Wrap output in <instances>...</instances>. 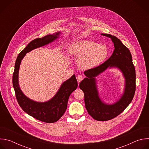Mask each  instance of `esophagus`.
<instances>
[{"label": "esophagus", "mask_w": 149, "mask_h": 149, "mask_svg": "<svg viewBox=\"0 0 149 149\" xmlns=\"http://www.w3.org/2000/svg\"><path fill=\"white\" fill-rule=\"evenodd\" d=\"M77 81H78V82L79 83V82H81L83 79V77L82 75H79L77 76Z\"/></svg>", "instance_id": "obj_1"}]
</instances>
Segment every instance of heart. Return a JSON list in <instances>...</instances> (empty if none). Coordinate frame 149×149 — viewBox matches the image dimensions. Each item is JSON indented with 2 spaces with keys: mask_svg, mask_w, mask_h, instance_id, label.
<instances>
[{
  "mask_svg": "<svg viewBox=\"0 0 149 149\" xmlns=\"http://www.w3.org/2000/svg\"><path fill=\"white\" fill-rule=\"evenodd\" d=\"M71 55L81 57L79 66L83 70L94 68L102 63L109 55V50L105 45L97 42L83 40L74 42L70 48Z\"/></svg>",
  "mask_w": 149,
  "mask_h": 149,
  "instance_id": "1",
  "label": "heart"
}]
</instances>
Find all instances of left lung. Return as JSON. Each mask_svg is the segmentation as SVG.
<instances>
[{"mask_svg": "<svg viewBox=\"0 0 149 149\" xmlns=\"http://www.w3.org/2000/svg\"><path fill=\"white\" fill-rule=\"evenodd\" d=\"M101 35L111 38L114 46V52L101 65L84 71L87 77L79 83V87L84 93L85 105L88 114L97 121H107L118 116L132 102L136 91V72L129 49L115 36ZM111 68L121 71L125 79V86L120 98L114 104H107L99 97L95 77Z\"/></svg>", "mask_w": 149, "mask_h": 149, "instance_id": "obj_1", "label": "left lung"}]
</instances>
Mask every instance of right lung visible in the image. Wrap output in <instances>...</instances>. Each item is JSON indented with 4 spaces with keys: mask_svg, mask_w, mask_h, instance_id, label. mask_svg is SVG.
Instances as JSON below:
<instances>
[{
    "mask_svg": "<svg viewBox=\"0 0 149 149\" xmlns=\"http://www.w3.org/2000/svg\"><path fill=\"white\" fill-rule=\"evenodd\" d=\"M60 34L61 32H58L42 38L35 39L29 42L17 57L12 77L15 95L20 107L25 112L36 120L49 123L57 121L65 112L70 95L78 87L75 75H73L70 78L63 82L56 94L51 100L46 102H37L28 98L20 90L18 74L21 61L26 53L51 43L59 37Z\"/></svg>",
    "mask_w": 149,
    "mask_h": 149,
    "instance_id": "obj_1",
    "label": "right lung"
}]
</instances>
